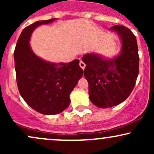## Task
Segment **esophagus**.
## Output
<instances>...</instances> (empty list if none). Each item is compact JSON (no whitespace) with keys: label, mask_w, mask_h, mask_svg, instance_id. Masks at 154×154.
<instances>
[{"label":"esophagus","mask_w":154,"mask_h":154,"mask_svg":"<svg viewBox=\"0 0 154 154\" xmlns=\"http://www.w3.org/2000/svg\"><path fill=\"white\" fill-rule=\"evenodd\" d=\"M85 66H86V64L84 62H83L82 61H79V66H80L81 68L82 69H84L85 68Z\"/></svg>","instance_id":"1"}]
</instances>
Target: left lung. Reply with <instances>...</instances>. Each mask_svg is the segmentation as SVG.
Returning a JSON list of instances; mask_svg holds the SVG:
<instances>
[{
	"label": "left lung",
	"mask_w": 154,
	"mask_h": 154,
	"mask_svg": "<svg viewBox=\"0 0 154 154\" xmlns=\"http://www.w3.org/2000/svg\"><path fill=\"white\" fill-rule=\"evenodd\" d=\"M122 40L119 55L106 59L95 54L84 55L86 64L84 75L89 85V98L96 106L105 109L121 103L132 93L139 72V56L137 40L130 29L115 25Z\"/></svg>",
	"instance_id": "left-lung-1"
}]
</instances>
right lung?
Segmentation results:
<instances>
[{"label": "right lung", "instance_id": "obj_1", "mask_svg": "<svg viewBox=\"0 0 154 154\" xmlns=\"http://www.w3.org/2000/svg\"><path fill=\"white\" fill-rule=\"evenodd\" d=\"M54 20L38 21L24 28L14 53L19 93L32 109L45 115L59 114L69 106L70 93L83 75L78 59L51 63L32 51L29 40L34 29Z\"/></svg>", "mask_w": 154, "mask_h": 154}]
</instances>
